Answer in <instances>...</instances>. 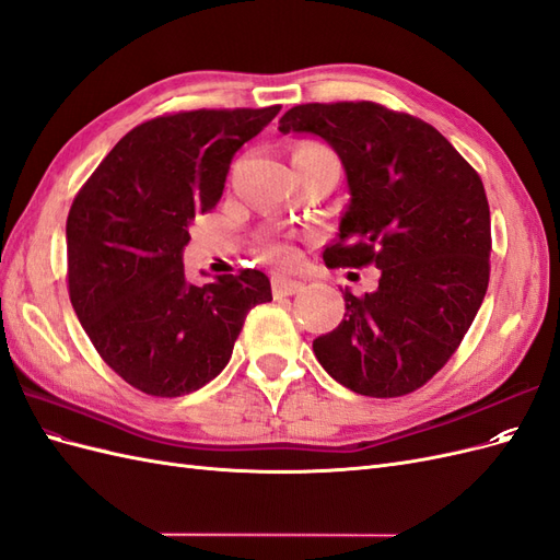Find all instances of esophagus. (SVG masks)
Here are the masks:
<instances>
[{"label": "esophagus", "instance_id": "1", "mask_svg": "<svg viewBox=\"0 0 560 560\" xmlns=\"http://www.w3.org/2000/svg\"><path fill=\"white\" fill-rule=\"evenodd\" d=\"M303 290V282L292 278V276H284V273H278L273 276V294L276 296H294Z\"/></svg>", "mask_w": 560, "mask_h": 560}]
</instances>
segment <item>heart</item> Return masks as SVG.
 I'll list each match as a JSON object with an SVG mask.
<instances>
[{
	"mask_svg": "<svg viewBox=\"0 0 560 560\" xmlns=\"http://www.w3.org/2000/svg\"><path fill=\"white\" fill-rule=\"evenodd\" d=\"M313 149H325V147H319V144H303V147H299L296 151H313ZM266 254H268L270 259L284 261V259L292 257V249H290V245H284V243H273V245H268Z\"/></svg>",
	"mask_w": 560,
	"mask_h": 560,
	"instance_id": "heart-1",
	"label": "heart"
}]
</instances>
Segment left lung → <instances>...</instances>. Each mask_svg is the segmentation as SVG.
Masks as SVG:
<instances>
[{
    "mask_svg": "<svg viewBox=\"0 0 560 560\" xmlns=\"http://www.w3.org/2000/svg\"><path fill=\"white\" fill-rule=\"evenodd\" d=\"M278 130L325 140L346 171L350 202L325 264L381 270L376 292H343V322L313 341L317 362L358 395L413 393L451 360L488 290L479 175L436 128L376 103L299 105Z\"/></svg>",
    "mask_w": 560,
    "mask_h": 560,
    "instance_id": "8db88e82",
    "label": "left lung"
}]
</instances>
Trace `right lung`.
I'll return each instance as SVG.
<instances>
[{"label": "right lung", "mask_w": 560, "mask_h": 560, "mask_svg": "<svg viewBox=\"0 0 560 560\" xmlns=\"http://www.w3.org/2000/svg\"><path fill=\"white\" fill-rule=\"evenodd\" d=\"M198 109L132 128L81 186L67 214V282L83 331L118 376L182 397L219 376L247 313L273 301L257 268L191 284L182 252L212 210L231 161L278 116Z\"/></svg>", "instance_id": "add662e5"}]
</instances>
